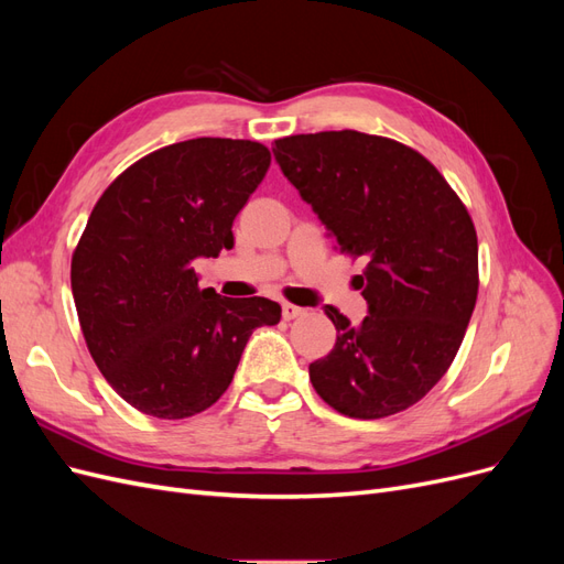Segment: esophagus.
<instances>
[{
    "label": "esophagus",
    "instance_id": "1",
    "mask_svg": "<svg viewBox=\"0 0 564 564\" xmlns=\"http://www.w3.org/2000/svg\"><path fill=\"white\" fill-rule=\"evenodd\" d=\"M301 315H305V308H299V305H294V303H282V317L284 319H296Z\"/></svg>",
    "mask_w": 564,
    "mask_h": 564
}]
</instances>
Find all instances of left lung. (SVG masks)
Here are the masks:
<instances>
[{
    "label": "left lung",
    "instance_id": "8db88e82",
    "mask_svg": "<svg viewBox=\"0 0 564 564\" xmlns=\"http://www.w3.org/2000/svg\"><path fill=\"white\" fill-rule=\"evenodd\" d=\"M275 160L334 237L362 259L369 315L334 305V350L308 367L317 395L350 419L416 404L466 336L477 301V235L468 209L421 152L383 135L319 131L278 139Z\"/></svg>",
    "mask_w": 564,
    "mask_h": 564
}]
</instances>
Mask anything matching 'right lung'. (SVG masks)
I'll return each mask as SVG.
<instances>
[{"label": "right lung", "mask_w": 564, "mask_h": 564, "mask_svg": "<svg viewBox=\"0 0 564 564\" xmlns=\"http://www.w3.org/2000/svg\"><path fill=\"white\" fill-rule=\"evenodd\" d=\"M270 150L193 139L160 148L100 195L73 253L79 327L119 398L187 419L228 390L253 329L282 308L199 289L195 259L232 249V220L259 187Z\"/></svg>", "instance_id": "add662e5"}]
</instances>
